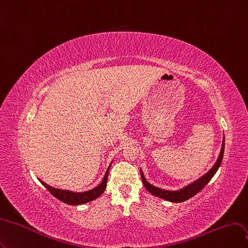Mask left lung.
Listing matches in <instances>:
<instances>
[{
  "instance_id": "1",
  "label": "left lung",
  "mask_w": 248,
  "mask_h": 248,
  "mask_svg": "<svg viewBox=\"0 0 248 248\" xmlns=\"http://www.w3.org/2000/svg\"><path fill=\"white\" fill-rule=\"evenodd\" d=\"M223 150H225V138H223L221 150H220V154H219V156L217 158V163L214 164V166L204 175V176H202L197 181L190 183L189 186H186L185 188H181L179 190H175V191H171V190H165V189H161L158 187H155L154 186H151L150 183H148L146 181L144 175H143L142 170H141V178H142V181H143V185H144L145 188L149 191L150 194H153L155 197L167 200V201H170V202H173V203H180V202H183V201H186V200H188L189 198L197 195L200 190H202L205 187L207 183H208L211 180V178L214 176V174L217 173V171L218 170V168L221 164L222 156H223Z\"/></svg>"
}]
</instances>
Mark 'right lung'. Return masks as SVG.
<instances>
[{
  "label": "right lung",
  "instance_id": "right-lung-1",
  "mask_svg": "<svg viewBox=\"0 0 248 248\" xmlns=\"http://www.w3.org/2000/svg\"><path fill=\"white\" fill-rule=\"evenodd\" d=\"M109 169H110V167L106 171L105 176H104V179L101 182L100 186H98L97 187H94L93 189H91L89 191H84V193H73V191H69V190L58 189V188L49 186L48 185H46V183L43 182L42 180H40V179L39 180L47 189H48L49 193L53 197L59 199L60 201L66 203L68 205H79V204H84L87 202H91V201H93V200L100 197L104 193V190L106 189Z\"/></svg>",
  "mask_w": 248,
  "mask_h": 248
}]
</instances>
